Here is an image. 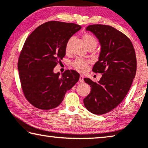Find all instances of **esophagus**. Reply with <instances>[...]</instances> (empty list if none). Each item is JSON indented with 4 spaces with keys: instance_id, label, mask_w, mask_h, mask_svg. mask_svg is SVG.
Returning a JSON list of instances; mask_svg holds the SVG:
<instances>
[{
    "instance_id": "34e87169",
    "label": "esophagus",
    "mask_w": 148,
    "mask_h": 148,
    "mask_svg": "<svg viewBox=\"0 0 148 148\" xmlns=\"http://www.w3.org/2000/svg\"><path fill=\"white\" fill-rule=\"evenodd\" d=\"M79 82H84V76H82V75L79 76Z\"/></svg>"
}]
</instances>
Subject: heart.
Segmentation results:
<instances>
[{"instance_id": "heart-1", "label": "heart", "mask_w": 148, "mask_h": 148, "mask_svg": "<svg viewBox=\"0 0 148 148\" xmlns=\"http://www.w3.org/2000/svg\"><path fill=\"white\" fill-rule=\"evenodd\" d=\"M83 40L85 43L87 47H90L94 46L96 47L97 44V40L95 37L92 36L91 34H88V33H86V34H84L82 36ZM71 40L72 39L70 38L68 39L67 41L66 42L65 44V53H69L70 50V43H71ZM72 66H73L75 69H76L77 71L79 72H84L86 71L87 68L88 66V62L86 61V60H84L82 59H76L75 61L72 63Z\"/></svg>"}]
</instances>
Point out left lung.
<instances>
[{
    "label": "left lung",
    "mask_w": 148,
    "mask_h": 148,
    "mask_svg": "<svg viewBox=\"0 0 148 148\" xmlns=\"http://www.w3.org/2000/svg\"><path fill=\"white\" fill-rule=\"evenodd\" d=\"M86 30L93 32L101 45L99 60L92 71L103 74L97 83L84 78L91 91L84 104L91 113L100 115L113 110L127 95L136 72V57L130 39L116 28L93 24Z\"/></svg>",
    "instance_id": "1"
}]
</instances>
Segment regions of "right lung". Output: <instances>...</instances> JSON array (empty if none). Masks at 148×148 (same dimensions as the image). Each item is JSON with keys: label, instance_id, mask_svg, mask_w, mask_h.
<instances>
[{"label": "right lung", "instance_id": "add662e5", "mask_svg": "<svg viewBox=\"0 0 148 148\" xmlns=\"http://www.w3.org/2000/svg\"><path fill=\"white\" fill-rule=\"evenodd\" d=\"M81 28L74 23L50 21L27 37L18 69L23 94L34 107L42 110L58 107L66 92L78 82L79 74L75 70H65L60 76L53 69L66 55V42Z\"/></svg>", "mask_w": 148, "mask_h": 148}]
</instances>
